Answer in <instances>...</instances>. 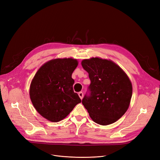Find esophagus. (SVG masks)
I'll return each instance as SVG.
<instances>
[{
	"mask_svg": "<svg viewBox=\"0 0 160 160\" xmlns=\"http://www.w3.org/2000/svg\"><path fill=\"white\" fill-rule=\"evenodd\" d=\"M78 96H79V97L80 98V99H82L83 96V92H78Z\"/></svg>",
	"mask_w": 160,
	"mask_h": 160,
	"instance_id": "34e87169",
	"label": "esophagus"
}]
</instances>
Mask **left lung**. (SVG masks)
<instances>
[{
    "label": "left lung",
    "instance_id": "obj_1",
    "mask_svg": "<svg viewBox=\"0 0 160 160\" xmlns=\"http://www.w3.org/2000/svg\"><path fill=\"white\" fill-rule=\"evenodd\" d=\"M89 73V95L82 104L91 118L100 125H108L119 119L127 111L132 96V84L126 72L110 60L92 57L82 61Z\"/></svg>",
    "mask_w": 160,
    "mask_h": 160
}]
</instances>
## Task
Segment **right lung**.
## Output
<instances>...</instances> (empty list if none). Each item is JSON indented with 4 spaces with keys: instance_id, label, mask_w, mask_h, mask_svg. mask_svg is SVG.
I'll use <instances>...</instances> for the list:
<instances>
[{
    "instance_id": "1",
    "label": "right lung",
    "mask_w": 160,
    "mask_h": 160,
    "mask_svg": "<svg viewBox=\"0 0 160 160\" xmlns=\"http://www.w3.org/2000/svg\"><path fill=\"white\" fill-rule=\"evenodd\" d=\"M78 64L72 58L53 59L43 64L34 77L30 98L37 112L47 120H62L81 102L73 91L75 81L71 78Z\"/></svg>"
}]
</instances>
